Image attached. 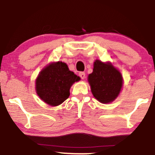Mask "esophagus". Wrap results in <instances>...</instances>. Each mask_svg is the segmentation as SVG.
Listing matches in <instances>:
<instances>
[{
    "instance_id": "34e87169",
    "label": "esophagus",
    "mask_w": 155,
    "mask_h": 155,
    "mask_svg": "<svg viewBox=\"0 0 155 155\" xmlns=\"http://www.w3.org/2000/svg\"><path fill=\"white\" fill-rule=\"evenodd\" d=\"M79 76L81 78V79H84V78H85V73L80 72V73H79Z\"/></svg>"
}]
</instances>
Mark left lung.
I'll list each match as a JSON object with an SVG mask.
<instances>
[{
	"label": "left lung",
	"instance_id": "left-lung-1",
	"mask_svg": "<svg viewBox=\"0 0 155 155\" xmlns=\"http://www.w3.org/2000/svg\"><path fill=\"white\" fill-rule=\"evenodd\" d=\"M88 81L94 97L101 103L113 101L122 87L121 74L111 63L97 60L93 72L88 76Z\"/></svg>",
	"mask_w": 155,
	"mask_h": 155
}]
</instances>
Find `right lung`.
<instances>
[{
	"instance_id": "add662e5",
	"label": "right lung",
	"mask_w": 155,
	"mask_h": 155,
	"mask_svg": "<svg viewBox=\"0 0 155 155\" xmlns=\"http://www.w3.org/2000/svg\"><path fill=\"white\" fill-rule=\"evenodd\" d=\"M80 80V77L69 71L65 63L58 61L40 72L36 80V90L46 104L58 106L68 98L71 85Z\"/></svg>"
}]
</instances>
